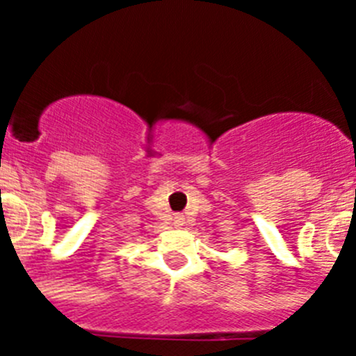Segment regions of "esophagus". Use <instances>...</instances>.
<instances>
[{
    "mask_svg": "<svg viewBox=\"0 0 356 356\" xmlns=\"http://www.w3.org/2000/svg\"><path fill=\"white\" fill-rule=\"evenodd\" d=\"M184 222H185V217L184 216H176L175 217V225L176 226H184Z\"/></svg>",
    "mask_w": 356,
    "mask_h": 356,
    "instance_id": "esophagus-1",
    "label": "esophagus"
}]
</instances>
